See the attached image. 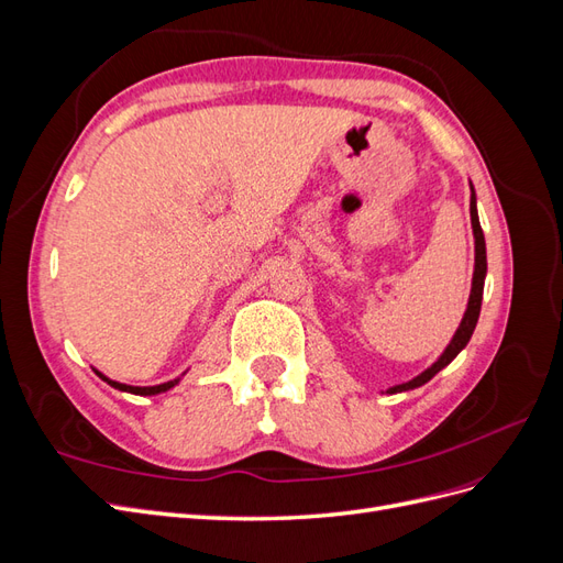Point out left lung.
<instances>
[{
    "mask_svg": "<svg viewBox=\"0 0 563 563\" xmlns=\"http://www.w3.org/2000/svg\"><path fill=\"white\" fill-rule=\"evenodd\" d=\"M470 218H472V232H474V275H472V291H470V300H467V310L463 314V321H460V327L453 333L446 350L441 352V356L430 368H424L422 373H418V376L411 378L408 383L387 387L385 389L387 395H397V391L416 389V387L424 385L428 380H432L437 373L441 368H446L455 360V356L465 350V345L470 343L476 321H479L482 298H484V279H486V242H484V232H482V225H479V213H476V192H474V185L472 183H470Z\"/></svg>",
    "mask_w": 563,
    "mask_h": 563,
    "instance_id": "obj_1",
    "label": "left lung"
}]
</instances>
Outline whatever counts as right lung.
Returning a JSON list of instances; mask_svg holds the SVG:
<instances>
[{"mask_svg":"<svg viewBox=\"0 0 563 563\" xmlns=\"http://www.w3.org/2000/svg\"><path fill=\"white\" fill-rule=\"evenodd\" d=\"M98 373V371H96ZM100 378H103L108 385H112L114 389H119V391H131V395H141V397H152V395H159V391H166V389H172V387H176L178 383H180V378H176V380H168V383H162V385H152V387H133V385H124V383H117V380H110V378H106L103 373H98Z\"/></svg>","mask_w":563,"mask_h":563,"instance_id":"add662e5","label":"right lung"}]
</instances>
